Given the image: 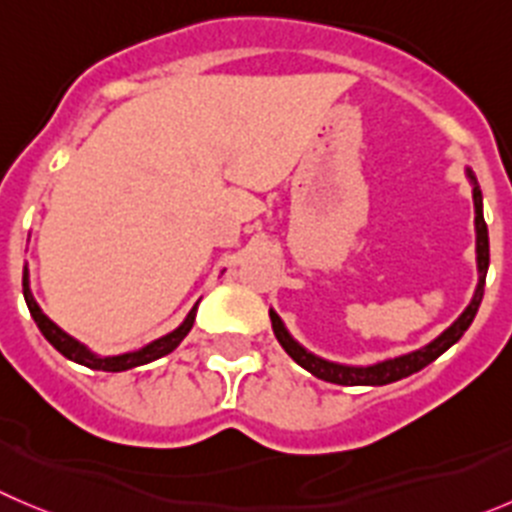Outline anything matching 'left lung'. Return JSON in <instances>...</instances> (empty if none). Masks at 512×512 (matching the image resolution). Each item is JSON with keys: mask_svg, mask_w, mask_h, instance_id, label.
I'll return each instance as SVG.
<instances>
[{"mask_svg": "<svg viewBox=\"0 0 512 512\" xmlns=\"http://www.w3.org/2000/svg\"><path fill=\"white\" fill-rule=\"evenodd\" d=\"M467 178L472 183V201H475V251H478V289L472 294V301L467 304V309L447 326L445 332L437 339H432L430 344H425L422 349H415L410 354H399L394 359H384V362L369 364V367H349V364H337L326 362V359L316 357V354L306 352L289 332H286L284 321L276 314L274 309L269 311L271 326H274V334L279 339V344L284 347V352L294 359L299 367H304L306 372H311L314 377L324 379V382L342 384V387H382V384H392L397 379H405L410 374L420 372L427 364L435 362L440 354H445L447 349L455 342H460L462 334L467 332V326L472 324L475 314L480 309V301H483L485 291V276H488L490 266V241H488V223L483 218V193H480L478 180L472 175V170H467Z\"/></svg>", "mask_w": 512, "mask_h": 512, "instance_id": "left-lung-1", "label": "left lung"}]
</instances>
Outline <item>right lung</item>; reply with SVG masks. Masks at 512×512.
I'll return each mask as SVG.
<instances>
[{
    "mask_svg": "<svg viewBox=\"0 0 512 512\" xmlns=\"http://www.w3.org/2000/svg\"><path fill=\"white\" fill-rule=\"evenodd\" d=\"M22 291H24V301H27L29 314H32L34 324L40 326V332L45 334L47 342H50L52 347L62 354V357L70 359V362H77V364H82V367H90V369H100V372H125V369L140 367V364L155 362V359L170 354L180 342H183V339H186V334L193 329V321H196V309H198V304H196L191 311H188V316L183 319V324H180L178 329H173V332L165 334V337L155 339V342L145 344L143 349L118 354V357H97V354L90 352L85 344H80L75 337H70L67 332H62L60 326H57L55 321H52L50 316L40 309V304L34 301L32 291H29L27 266H24V274H22Z\"/></svg>",
    "mask_w": 512,
    "mask_h": 512,
    "instance_id": "right-lung-1",
    "label": "right lung"
}]
</instances>
